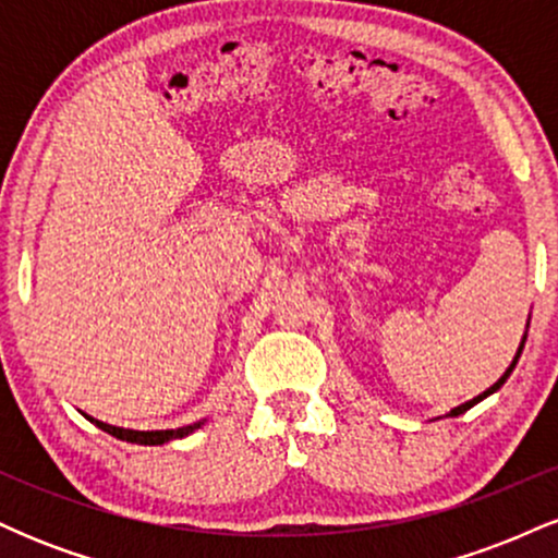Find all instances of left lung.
<instances>
[{"label":"left lung","instance_id":"1","mask_svg":"<svg viewBox=\"0 0 558 558\" xmlns=\"http://www.w3.org/2000/svg\"><path fill=\"white\" fill-rule=\"evenodd\" d=\"M527 325H530V323H527ZM524 341H527V336H524V338H522L520 349H517V356H514V360H511V364H509V367H506V373H504L501 377H498V380H496V383H493V386H490L488 390H483V393H480V396H475V399H472V401H466V403H462V407L451 409V412H448V417H459V414H464V412H466V409H472V407H475V403H480V401H483V399H488V396H490V393H496V390H498V388H501V386H504V383H506V377H509V375H511V369H514V367H517V360H520V354H522V349H524Z\"/></svg>","mask_w":558,"mask_h":558}]
</instances>
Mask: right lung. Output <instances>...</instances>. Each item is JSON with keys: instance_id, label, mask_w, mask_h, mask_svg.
<instances>
[{"instance_id": "1", "label": "right lung", "mask_w": 558, "mask_h": 558, "mask_svg": "<svg viewBox=\"0 0 558 558\" xmlns=\"http://www.w3.org/2000/svg\"><path fill=\"white\" fill-rule=\"evenodd\" d=\"M86 417H88V414H86ZM88 420H92L94 425L99 427V430L110 433L120 440H128V444H141V446H162L172 438H185V435H191L204 425V420H202V422H194V425L175 427V430H131V427H114V425H107V422H99L94 417H88Z\"/></svg>"}]
</instances>
